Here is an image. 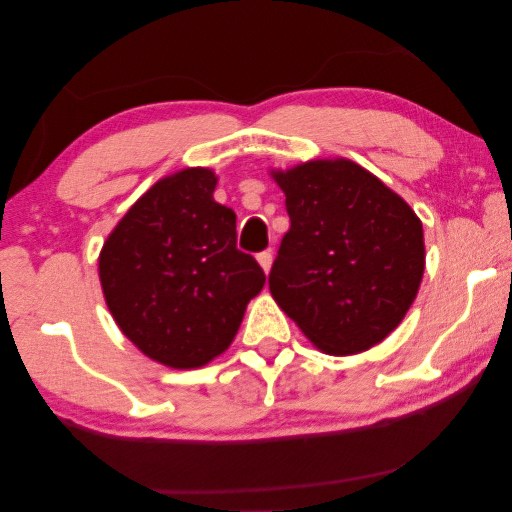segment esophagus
<instances>
[{
  "mask_svg": "<svg viewBox=\"0 0 512 512\" xmlns=\"http://www.w3.org/2000/svg\"><path fill=\"white\" fill-rule=\"evenodd\" d=\"M256 258H258V265L263 267V272H265V274H270V270H272V261H274L272 251H261V254H258Z\"/></svg>",
  "mask_w": 512,
  "mask_h": 512,
  "instance_id": "1",
  "label": "esophagus"
}]
</instances>
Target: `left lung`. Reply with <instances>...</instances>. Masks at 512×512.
<instances>
[{"label":"left lung","instance_id":"8db88e82","mask_svg":"<svg viewBox=\"0 0 512 512\" xmlns=\"http://www.w3.org/2000/svg\"><path fill=\"white\" fill-rule=\"evenodd\" d=\"M270 175L290 215L270 272L274 301L321 353L369 351L416 299L425 274L423 222L382 179L346 157Z\"/></svg>","mask_w":512,"mask_h":512}]
</instances>
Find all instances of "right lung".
<instances>
[{"label": "right lung", "instance_id": "1", "mask_svg": "<svg viewBox=\"0 0 512 512\" xmlns=\"http://www.w3.org/2000/svg\"><path fill=\"white\" fill-rule=\"evenodd\" d=\"M218 175L193 166L157 179L98 254L107 310L139 351L200 369L231 346L265 274L236 249V213L213 200Z\"/></svg>", "mask_w": 512, "mask_h": 512}]
</instances>
